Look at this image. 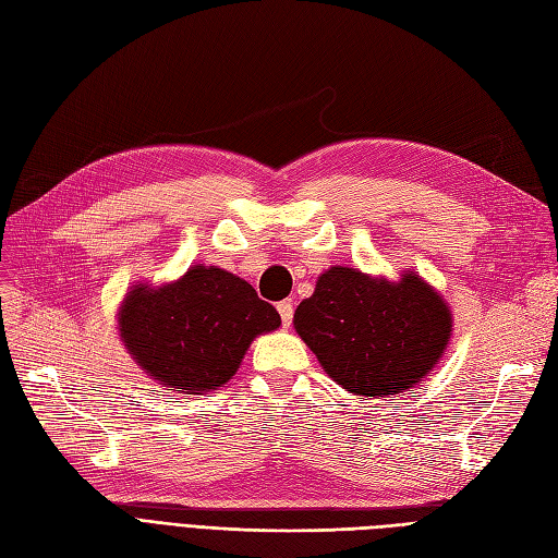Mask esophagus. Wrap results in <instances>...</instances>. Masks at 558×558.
<instances>
[{
	"mask_svg": "<svg viewBox=\"0 0 558 558\" xmlns=\"http://www.w3.org/2000/svg\"><path fill=\"white\" fill-rule=\"evenodd\" d=\"M277 312H279V316H281V324H283V326H291V320H293V302H291V300L279 302Z\"/></svg>",
	"mask_w": 558,
	"mask_h": 558,
	"instance_id": "obj_1",
	"label": "esophagus"
}]
</instances>
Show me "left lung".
Masks as SVG:
<instances>
[{
  "label": "left lung",
  "mask_w": 558,
  "mask_h": 558,
  "mask_svg": "<svg viewBox=\"0 0 558 558\" xmlns=\"http://www.w3.org/2000/svg\"><path fill=\"white\" fill-rule=\"evenodd\" d=\"M293 324L326 373L356 396H393L442 359L451 314L418 275L391 283L330 267L302 300Z\"/></svg>",
  "instance_id": "1"
}]
</instances>
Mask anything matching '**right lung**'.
<instances>
[{
	"label": "right lung",
	"instance_id": "1",
	"mask_svg": "<svg viewBox=\"0 0 558 558\" xmlns=\"http://www.w3.org/2000/svg\"><path fill=\"white\" fill-rule=\"evenodd\" d=\"M279 312L221 267L195 265L162 289L134 286L118 328L146 373L183 393L226 384L253 337L279 328Z\"/></svg>",
	"mask_w": 558,
	"mask_h": 558
}]
</instances>
